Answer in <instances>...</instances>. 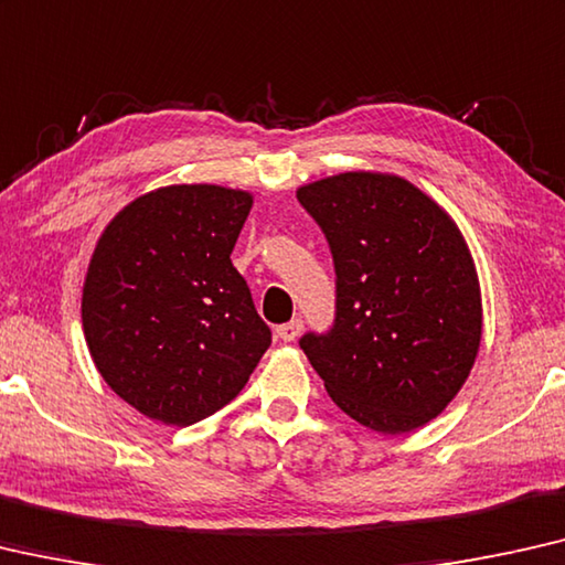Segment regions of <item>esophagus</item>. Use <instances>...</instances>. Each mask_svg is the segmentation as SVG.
<instances>
[{"instance_id":"34e87169","label":"esophagus","mask_w":565,"mask_h":565,"mask_svg":"<svg viewBox=\"0 0 565 565\" xmlns=\"http://www.w3.org/2000/svg\"><path fill=\"white\" fill-rule=\"evenodd\" d=\"M301 330H305V322H301V319H291V322L276 327V334H279L284 342H294Z\"/></svg>"}]
</instances>
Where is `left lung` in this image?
<instances>
[{
  "label": "left lung",
  "mask_w": 565,
  "mask_h": 565,
  "mask_svg": "<svg viewBox=\"0 0 565 565\" xmlns=\"http://www.w3.org/2000/svg\"><path fill=\"white\" fill-rule=\"evenodd\" d=\"M330 243V332L299 344L330 398L377 434H406L449 406L482 340V297L449 213L395 174L342 172L297 190Z\"/></svg>",
  "instance_id": "left-lung-1"
}]
</instances>
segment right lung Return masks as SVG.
Listing matches in <instances>:
<instances>
[{
  "instance_id": "obj_1",
  "label": "right lung",
  "mask_w": 565,
  "mask_h": 565,
  "mask_svg": "<svg viewBox=\"0 0 565 565\" xmlns=\"http://www.w3.org/2000/svg\"><path fill=\"white\" fill-rule=\"evenodd\" d=\"M254 195L170 184L100 233L83 284L98 373L147 418L190 426L243 391L271 344L231 254Z\"/></svg>"
}]
</instances>
